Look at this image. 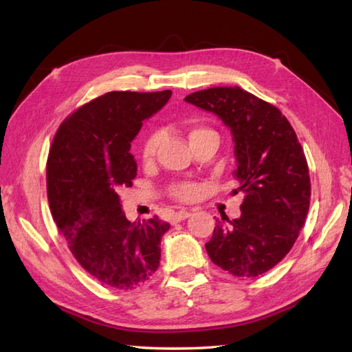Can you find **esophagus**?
<instances>
[{
    "instance_id": "esophagus-1",
    "label": "esophagus",
    "mask_w": 352,
    "mask_h": 352,
    "mask_svg": "<svg viewBox=\"0 0 352 352\" xmlns=\"http://www.w3.org/2000/svg\"><path fill=\"white\" fill-rule=\"evenodd\" d=\"M190 216V212H188V210H180V212H177L175 214H174V218H172V222H182V221H184V219H188Z\"/></svg>"
}]
</instances>
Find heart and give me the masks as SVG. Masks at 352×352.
I'll use <instances>...</instances> for the list:
<instances>
[{
  "label": "heart",
  "instance_id": "1",
  "mask_svg": "<svg viewBox=\"0 0 352 352\" xmlns=\"http://www.w3.org/2000/svg\"><path fill=\"white\" fill-rule=\"evenodd\" d=\"M188 138H189V142L192 145V144H195V142H198L201 139H206V138L216 139V133L212 129H208V126L195 125L189 130ZM159 144H160V138L157 136V134H153V136H149L145 140L144 148H142V159H144L145 163H149L154 160ZM198 192H199V188L193 183H182V184H177L172 188V195L178 199H184V201L193 199L198 195Z\"/></svg>",
  "mask_w": 352,
  "mask_h": 352
}]
</instances>
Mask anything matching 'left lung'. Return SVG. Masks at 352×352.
Returning a JSON list of instances; mask_svg holds the SVG:
<instances>
[{
  "label": "left lung",
  "instance_id": "1",
  "mask_svg": "<svg viewBox=\"0 0 352 352\" xmlns=\"http://www.w3.org/2000/svg\"><path fill=\"white\" fill-rule=\"evenodd\" d=\"M184 101L210 111L230 130L239 183L233 192L245 195L237 219L216 223L206 243L208 257L231 275L265 274L287 256L309 212L302 146L278 109L237 86L193 92Z\"/></svg>",
  "mask_w": 352,
  "mask_h": 352
}]
</instances>
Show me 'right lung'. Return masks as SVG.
<instances>
[{"label": "right lung", "mask_w": 352, "mask_h": 352, "mask_svg": "<svg viewBox=\"0 0 352 352\" xmlns=\"http://www.w3.org/2000/svg\"><path fill=\"white\" fill-rule=\"evenodd\" d=\"M163 92H109L85 104L57 130L47 163L52 218L83 269L109 287L131 290L160 265L169 223L125 218L118 189L131 188V142L170 98Z\"/></svg>", "instance_id": "right-lung-1"}]
</instances>
